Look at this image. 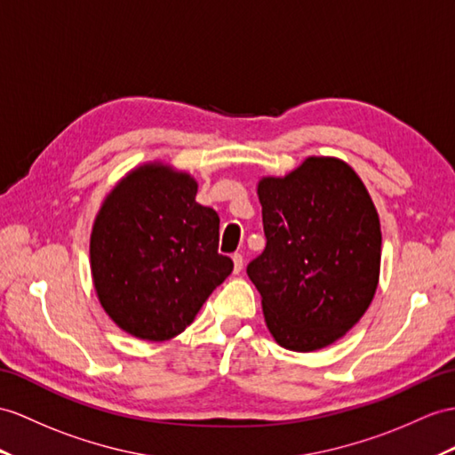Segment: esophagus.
Returning a JSON list of instances; mask_svg holds the SVG:
<instances>
[{
	"label": "esophagus",
	"instance_id": "1",
	"mask_svg": "<svg viewBox=\"0 0 455 455\" xmlns=\"http://www.w3.org/2000/svg\"><path fill=\"white\" fill-rule=\"evenodd\" d=\"M231 259H234V272L239 274V272L243 270V254H241V252H235Z\"/></svg>",
	"mask_w": 455,
	"mask_h": 455
}]
</instances>
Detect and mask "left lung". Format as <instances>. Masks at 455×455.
Listing matches in <instances>:
<instances>
[{"label":"left lung","instance_id":"8db88e82","mask_svg":"<svg viewBox=\"0 0 455 455\" xmlns=\"http://www.w3.org/2000/svg\"><path fill=\"white\" fill-rule=\"evenodd\" d=\"M266 247L247 266L282 347L323 349L367 311L380 272V221L347 164L308 158L259 183Z\"/></svg>","mask_w":455,"mask_h":455}]
</instances>
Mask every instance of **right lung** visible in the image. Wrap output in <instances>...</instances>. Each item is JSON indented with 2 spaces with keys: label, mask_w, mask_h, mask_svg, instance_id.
I'll return each mask as SVG.
<instances>
[{
  "label": "right lung",
  "mask_w": 455,
  "mask_h": 455,
  "mask_svg": "<svg viewBox=\"0 0 455 455\" xmlns=\"http://www.w3.org/2000/svg\"><path fill=\"white\" fill-rule=\"evenodd\" d=\"M195 196L191 175L150 164L129 173L96 216V293L114 323L140 339L181 334L234 270V260L218 252L216 210Z\"/></svg>",
  "instance_id": "obj_1"
}]
</instances>
